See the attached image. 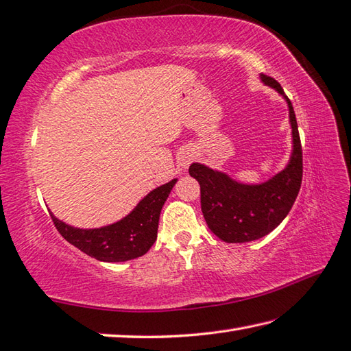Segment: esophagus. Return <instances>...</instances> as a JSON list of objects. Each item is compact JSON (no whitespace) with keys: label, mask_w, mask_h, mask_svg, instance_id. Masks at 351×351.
Returning a JSON list of instances; mask_svg holds the SVG:
<instances>
[{"label":"esophagus","mask_w":351,"mask_h":351,"mask_svg":"<svg viewBox=\"0 0 351 351\" xmlns=\"http://www.w3.org/2000/svg\"><path fill=\"white\" fill-rule=\"evenodd\" d=\"M193 158H195V152H191V150H184V152H181V155L178 156V166H180L182 170H185L190 166V162L193 161Z\"/></svg>","instance_id":"34e87169"}]
</instances>
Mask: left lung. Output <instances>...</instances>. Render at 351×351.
<instances>
[{
  "mask_svg": "<svg viewBox=\"0 0 351 351\" xmlns=\"http://www.w3.org/2000/svg\"><path fill=\"white\" fill-rule=\"evenodd\" d=\"M260 80L283 97L289 108L292 154L287 166L260 184H245L221 170L193 162L189 169L201 185V208L208 228L226 243L252 242L283 222L298 196L303 180V149L291 100L278 82L265 74Z\"/></svg>",
  "mask_w": 351,
  "mask_h": 351,
  "instance_id": "obj_1",
  "label": "left lung"
}]
</instances>
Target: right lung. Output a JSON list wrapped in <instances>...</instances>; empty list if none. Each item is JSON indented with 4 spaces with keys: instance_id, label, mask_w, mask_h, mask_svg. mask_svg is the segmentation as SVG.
Segmentation results:
<instances>
[{
    "instance_id": "right-lung-1",
    "label": "right lung",
    "mask_w": 351,
    "mask_h": 351,
    "mask_svg": "<svg viewBox=\"0 0 351 351\" xmlns=\"http://www.w3.org/2000/svg\"><path fill=\"white\" fill-rule=\"evenodd\" d=\"M176 181L154 189L129 215L100 228H77L59 221L51 211L50 216L60 236L89 257L106 263L128 262L144 256L155 243L161 208Z\"/></svg>"
}]
</instances>
